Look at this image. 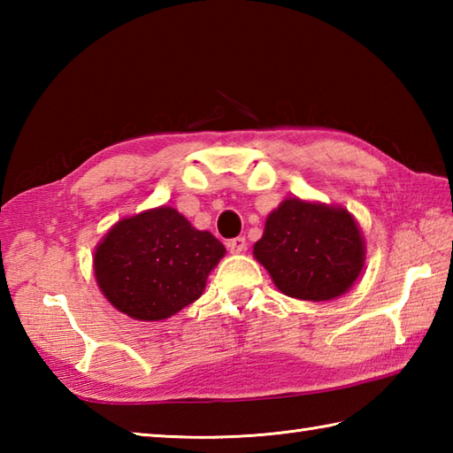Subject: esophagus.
<instances>
[{
	"label": "esophagus",
	"mask_w": 453,
	"mask_h": 453,
	"mask_svg": "<svg viewBox=\"0 0 453 453\" xmlns=\"http://www.w3.org/2000/svg\"><path fill=\"white\" fill-rule=\"evenodd\" d=\"M227 249H229V253H234V255L243 253L245 249H247V242H245V237H235V239H229V242H227Z\"/></svg>",
	"instance_id": "obj_1"
}]
</instances>
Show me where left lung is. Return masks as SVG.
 <instances>
[{
  "instance_id": "obj_1",
  "label": "left lung",
  "mask_w": 453,
  "mask_h": 453,
  "mask_svg": "<svg viewBox=\"0 0 453 453\" xmlns=\"http://www.w3.org/2000/svg\"><path fill=\"white\" fill-rule=\"evenodd\" d=\"M253 257L282 294L329 302L358 280L365 242L358 221L346 208L286 198L266 216Z\"/></svg>"
}]
</instances>
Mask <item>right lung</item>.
<instances>
[{
    "label": "right lung",
    "mask_w": 453,
    "mask_h": 453,
    "mask_svg": "<svg viewBox=\"0 0 453 453\" xmlns=\"http://www.w3.org/2000/svg\"><path fill=\"white\" fill-rule=\"evenodd\" d=\"M226 247L171 206L119 219L95 247L97 286L136 321H163L196 302Z\"/></svg>",
    "instance_id": "1"
}]
</instances>
